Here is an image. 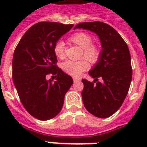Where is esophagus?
I'll list each match as a JSON object with an SVG mask.
<instances>
[{"mask_svg":"<svg viewBox=\"0 0 147 147\" xmlns=\"http://www.w3.org/2000/svg\"><path fill=\"white\" fill-rule=\"evenodd\" d=\"M73 81H74V82L76 83V82H80L81 79L79 78H76V77H74Z\"/></svg>","mask_w":147,"mask_h":147,"instance_id":"obj_1","label":"esophagus"}]
</instances>
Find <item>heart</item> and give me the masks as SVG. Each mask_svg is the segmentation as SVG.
Listing matches in <instances>:
<instances>
[{
    "instance_id": "b5f03b06",
    "label": "heart",
    "mask_w": 147,
    "mask_h": 147,
    "mask_svg": "<svg viewBox=\"0 0 147 147\" xmlns=\"http://www.w3.org/2000/svg\"><path fill=\"white\" fill-rule=\"evenodd\" d=\"M69 42L82 49V56L86 58L89 62H96L100 57V50L96 45L92 44V36L84 32H78L71 35L69 39ZM54 54L59 59H63L65 56V45L62 41H58L53 47ZM62 69L66 73L73 76H78L82 71L89 68V63L86 59L78 61L68 60L62 65Z\"/></svg>"
}]
</instances>
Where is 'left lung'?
Returning a JSON list of instances; mask_svg holds the SVG:
<instances>
[{
	"label": "left lung",
	"instance_id": "8db88e82",
	"mask_svg": "<svg viewBox=\"0 0 147 147\" xmlns=\"http://www.w3.org/2000/svg\"><path fill=\"white\" fill-rule=\"evenodd\" d=\"M94 32L101 42L102 50L95 66L88 72L94 82L82 79L83 104L88 111L100 118H107L121 107L132 80L130 51L125 41L112 26L102 22H85L74 29ZM103 80L98 82V78Z\"/></svg>",
	"mask_w": 147,
	"mask_h": 147
}]
</instances>
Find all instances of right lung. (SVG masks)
Wrapping results in <instances>:
<instances>
[{
	"label": "right lung",
	"instance_id": "right-lung-1",
	"mask_svg": "<svg viewBox=\"0 0 147 147\" xmlns=\"http://www.w3.org/2000/svg\"><path fill=\"white\" fill-rule=\"evenodd\" d=\"M73 24L40 22L32 26L13 53V81L20 100L29 114L40 121L55 117L62 108L64 98L73 80L57 66L54 45ZM52 74L53 83L45 76Z\"/></svg>",
	"mask_w": 147,
	"mask_h": 147
}]
</instances>
